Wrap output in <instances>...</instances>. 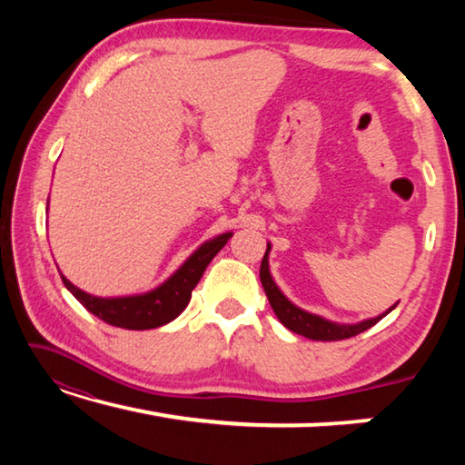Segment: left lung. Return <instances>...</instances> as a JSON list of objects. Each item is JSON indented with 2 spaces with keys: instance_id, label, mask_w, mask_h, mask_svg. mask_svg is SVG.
Masks as SVG:
<instances>
[{
  "instance_id": "8db88e82",
  "label": "left lung",
  "mask_w": 465,
  "mask_h": 465,
  "mask_svg": "<svg viewBox=\"0 0 465 465\" xmlns=\"http://www.w3.org/2000/svg\"><path fill=\"white\" fill-rule=\"evenodd\" d=\"M269 252H271V243H266V252L261 264V282L264 287V293L269 297V303L272 312L277 313L279 322L285 328H289L291 332L302 334L305 338H312V341H342V338H351L357 336L361 332H365L367 328L375 326L383 316L396 308V303L391 305L388 312H383L381 316L377 318H369L363 322H357V324H336V322H330L322 316H316V313H310L302 308H297L295 303H291L285 297V293L277 287L272 274H271V266H269Z\"/></svg>"
}]
</instances>
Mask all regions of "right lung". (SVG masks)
<instances>
[{
  "label": "right lung",
  "mask_w": 465,
  "mask_h": 465,
  "mask_svg": "<svg viewBox=\"0 0 465 465\" xmlns=\"http://www.w3.org/2000/svg\"><path fill=\"white\" fill-rule=\"evenodd\" d=\"M232 232L217 235L213 240L201 243L186 261L178 266L176 272L157 285L152 291L139 295H123V297H98L90 295L75 287L67 277H63V285L69 289V293L80 302L85 310L106 324L127 330H152L160 328L168 322L176 320L186 310L191 302L193 289L201 281L204 269L213 261L215 254L222 250L227 240L232 238Z\"/></svg>",
  "instance_id": "1"
}]
</instances>
